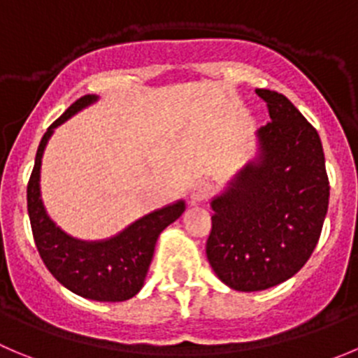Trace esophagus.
<instances>
[{
	"instance_id": "1",
	"label": "esophagus",
	"mask_w": 358,
	"mask_h": 358,
	"mask_svg": "<svg viewBox=\"0 0 358 358\" xmlns=\"http://www.w3.org/2000/svg\"><path fill=\"white\" fill-rule=\"evenodd\" d=\"M210 193H213L210 185H207V182H196L192 188V193H189V203L192 206H200V203H203L209 199Z\"/></svg>"
}]
</instances>
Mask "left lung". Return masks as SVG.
<instances>
[{"mask_svg": "<svg viewBox=\"0 0 358 358\" xmlns=\"http://www.w3.org/2000/svg\"><path fill=\"white\" fill-rule=\"evenodd\" d=\"M271 122L257 155L210 200L206 244L214 274L237 292H260L297 274L311 257L329 207L318 131L283 94L258 90Z\"/></svg>", "mask_w": 358, "mask_h": 358, "instance_id": "8db88e82", "label": "left lung"}]
</instances>
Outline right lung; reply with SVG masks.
<instances>
[{"mask_svg": "<svg viewBox=\"0 0 358 358\" xmlns=\"http://www.w3.org/2000/svg\"><path fill=\"white\" fill-rule=\"evenodd\" d=\"M96 101V94L79 98L42 137L28 182V214L36 250L50 274L64 288L90 301L122 302L142 290L159 234L185 213L186 203L176 200L101 241L75 239L54 223L40 192L43 151L57 126Z\"/></svg>", "mask_w": 358, "mask_h": 358, "instance_id": "right-lung-1", "label": "right lung"}]
</instances>
